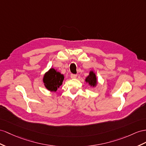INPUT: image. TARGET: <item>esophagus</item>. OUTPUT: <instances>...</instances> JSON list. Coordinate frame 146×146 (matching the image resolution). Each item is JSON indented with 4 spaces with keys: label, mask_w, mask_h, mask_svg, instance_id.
Wrapping results in <instances>:
<instances>
[{
    "label": "esophagus",
    "mask_w": 146,
    "mask_h": 146,
    "mask_svg": "<svg viewBox=\"0 0 146 146\" xmlns=\"http://www.w3.org/2000/svg\"><path fill=\"white\" fill-rule=\"evenodd\" d=\"M76 77H77V74H71V78H72V79H74V78H76Z\"/></svg>",
    "instance_id": "1"
}]
</instances>
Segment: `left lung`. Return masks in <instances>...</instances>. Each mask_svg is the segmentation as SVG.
<instances>
[{"label":"left lung","instance_id":"obj_1","mask_svg":"<svg viewBox=\"0 0 146 146\" xmlns=\"http://www.w3.org/2000/svg\"><path fill=\"white\" fill-rule=\"evenodd\" d=\"M86 82L88 83L91 86L95 87L98 83V81H97V78L96 74L94 73V72L91 71L89 72V74L86 77L85 80Z\"/></svg>","mask_w":146,"mask_h":146}]
</instances>
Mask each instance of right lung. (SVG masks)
Returning a JSON list of instances; mask_svg holds the SVG:
<instances>
[{
    "mask_svg": "<svg viewBox=\"0 0 146 146\" xmlns=\"http://www.w3.org/2000/svg\"><path fill=\"white\" fill-rule=\"evenodd\" d=\"M64 76L54 68H50L43 78L44 86L48 91L55 92L62 84Z\"/></svg>",
    "mask_w": 146,
    "mask_h": 146,
    "instance_id": "add662e5",
    "label": "right lung"
}]
</instances>
